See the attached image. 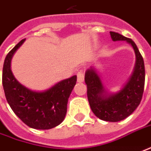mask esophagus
<instances>
[{
	"mask_svg": "<svg viewBox=\"0 0 151 151\" xmlns=\"http://www.w3.org/2000/svg\"><path fill=\"white\" fill-rule=\"evenodd\" d=\"M77 80L78 83L83 82L84 80V74H83V70H80L77 73Z\"/></svg>",
	"mask_w": 151,
	"mask_h": 151,
	"instance_id": "esophagus-1",
	"label": "esophagus"
}]
</instances>
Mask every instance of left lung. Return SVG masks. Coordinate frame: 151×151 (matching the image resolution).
<instances>
[{
	"label": "left lung",
	"mask_w": 151,
	"mask_h": 151,
	"mask_svg": "<svg viewBox=\"0 0 151 151\" xmlns=\"http://www.w3.org/2000/svg\"><path fill=\"white\" fill-rule=\"evenodd\" d=\"M113 41L126 40L134 50L136 63L134 73L128 82L116 94H107L101 80L94 68L85 73L87 96L90 108L100 119L106 122H119L132 114L140 104L144 93L145 71L144 59L135 43L118 33L110 32Z\"/></svg>",
	"instance_id": "8db88e82"
}]
</instances>
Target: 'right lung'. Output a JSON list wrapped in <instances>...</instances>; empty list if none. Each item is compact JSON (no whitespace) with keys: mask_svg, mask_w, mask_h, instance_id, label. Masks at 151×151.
I'll return each instance as SVG.
<instances>
[{"mask_svg":"<svg viewBox=\"0 0 151 151\" xmlns=\"http://www.w3.org/2000/svg\"><path fill=\"white\" fill-rule=\"evenodd\" d=\"M25 39L22 40L5 58L2 71L4 92L13 112L35 129H50L59 125L67 113L68 101L77 82V76L62 80L43 92L32 91L17 80L11 71V60Z\"/></svg>","mask_w":151,"mask_h":151,"instance_id":"right-lung-1","label":"right lung"}]
</instances>
